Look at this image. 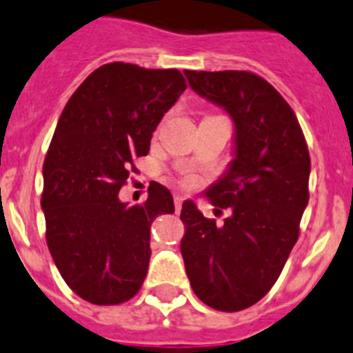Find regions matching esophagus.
<instances>
[{"label":"esophagus","mask_w":353,"mask_h":353,"mask_svg":"<svg viewBox=\"0 0 353 353\" xmlns=\"http://www.w3.org/2000/svg\"><path fill=\"white\" fill-rule=\"evenodd\" d=\"M183 202H184L183 196L174 195V205H176V210H181V207H183Z\"/></svg>","instance_id":"esophagus-1"}]
</instances>
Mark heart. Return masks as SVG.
I'll use <instances>...</instances> for the list:
<instances>
[{"label": "heart", "instance_id": "obj_1", "mask_svg": "<svg viewBox=\"0 0 353 353\" xmlns=\"http://www.w3.org/2000/svg\"><path fill=\"white\" fill-rule=\"evenodd\" d=\"M184 184H192V179H186L184 181Z\"/></svg>", "mask_w": 353, "mask_h": 353}]
</instances>
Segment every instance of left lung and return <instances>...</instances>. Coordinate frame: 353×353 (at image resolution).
Wrapping results in <instances>:
<instances>
[{"label": "left lung", "mask_w": 353, "mask_h": 353, "mask_svg": "<svg viewBox=\"0 0 353 353\" xmlns=\"http://www.w3.org/2000/svg\"><path fill=\"white\" fill-rule=\"evenodd\" d=\"M190 87L225 108L235 123V158L207 190L225 225L184 202L181 240L195 294L214 310L239 312L276 282L299 236L308 203L310 154L294 111L249 71H184Z\"/></svg>", "instance_id": "left-lung-1"}]
</instances>
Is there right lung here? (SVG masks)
<instances>
[{"instance_id": "1", "label": "right lung", "mask_w": 353, "mask_h": 353, "mask_svg": "<svg viewBox=\"0 0 353 353\" xmlns=\"http://www.w3.org/2000/svg\"><path fill=\"white\" fill-rule=\"evenodd\" d=\"M184 90L177 69L110 62L88 74L59 118L43 163L41 209L55 266L85 301L120 305L146 279L150 226L174 212L172 195L154 184L143 205L130 207L118 192Z\"/></svg>"}]
</instances>
